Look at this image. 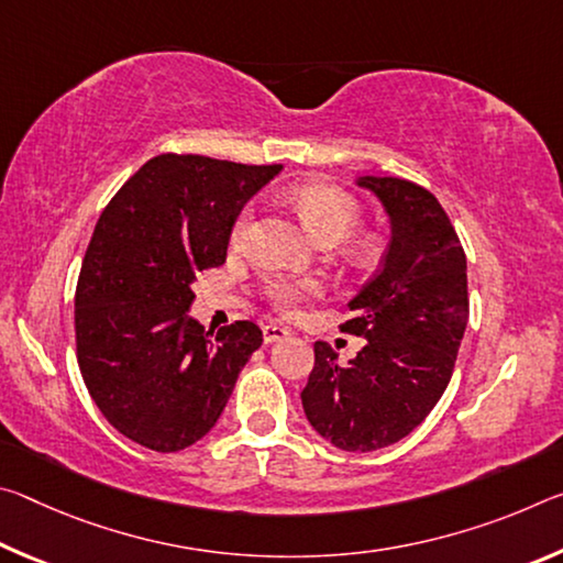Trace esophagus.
I'll list each match as a JSON object with an SVG mask.
<instances>
[{
	"label": "esophagus",
	"mask_w": 563,
	"mask_h": 563,
	"mask_svg": "<svg viewBox=\"0 0 563 563\" xmlns=\"http://www.w3.org/2000/svg\"><path fill=\"white\" fill-rule=\"evenodd\" d=\"M288 335H290V330L275 325V322H271V325H263V340L268 342V345H271V342H278V340L288 338Z\"/></svg>",
	"instance_id": "obj_1"
}]
</instances>
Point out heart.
I'll return each instance as SVG.
<instances>
[{"mask_svg": "<svg viewBox=\"0 0 563 563\" xmlns=\"http://www.w3.org/2000/svg\"><path fill=\"white\" fill-rule=\"evenodd\" d=\"M285 198L298 211L302 223L320 243H338L350 235L362 221V206L345 188L328 180H302L285 188ZM253 231V206H245L235 216L231 228V247L241 251ZM383 251V238L377 233H360L350 238V253L357 261H373ZM320 292V283L316 278H292V275H271L263 283V295L273 310L292 316L302 300Z\"/></svg>", "mask_w": 563, "mask_h": 563, "instance_id": "1", "label": "heart"}]
</instances>
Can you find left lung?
<instances>
[{"mask_svg":"<svg viewBox=\"0 0 563 563\" xmlns=\"http://www.w3.org/2000/svg\"><path fill=\"white\" fill-rule=\"evenodd\" d=\"M393 218L383 268L350 302L342 332L365 338L340 365L316 342L300 393L316 432L345 452H375L402 440L440 402L470 320L466 258L450 216L430 190L405 178H362Z\"/></svg>","mask_w":563,"mask_h":563,"instance_id":"obj_1","label":"left lung"}]
</instances>
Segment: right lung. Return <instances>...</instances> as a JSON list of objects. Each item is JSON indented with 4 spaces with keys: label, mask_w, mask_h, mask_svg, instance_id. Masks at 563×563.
<instances>
[{
    "label": "right lung",
    "mask_w": 563,
    "mask_h": 563,
    "mask_svg": "<svg viewBox=\"0 0 563 563\" xmlns=\"http://www.w3.org/2000/svg\"><path fill=\"white\" fill-rule=\"evenodd\" d=\"M198 154L146 161L103 208L74 295L76 360L107 422L154 452L211 432L263 332L186 318L194 280L225 263L235 216L278 174Z\"/></svg>",
    "instance_id": "right-lung-1"
}]
</instances>
